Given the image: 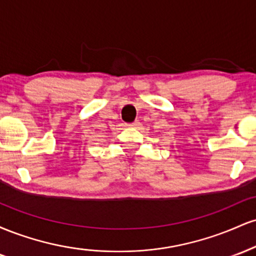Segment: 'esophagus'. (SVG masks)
Returning <instances> with one entry per match:
<instances>
[{"mask_svg":"<svg viewBox=\"0 0 256 256\" xmlns=\"http://www.w3.org/2000/svg\"><path fill=\"white\" fill-rule=\"evenodd\" d=\"M138 125H140V122H134L131 124H126V126H131V128H137Z\"/></svg>","mask_w":256,"mask_h":256,"instance_id":"34e87169","label":"esophagus"}]
</instances>
